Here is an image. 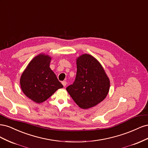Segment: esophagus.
I'll use <instances>...</instances> for the list:
<instances>
[{
	"instance_id": "34e87169",
	"label": "esophagus",
	"mask_w": 148,
	"mask_h": 148,
	"mask_svg": "<svg viewBox=\"0 0 148 148\" xmlns=\"http://www.w3.org/2000/svg\"><path fill=\"white\" fill-rule=\"evenodd\" d=\"M62 84H63L64 86H65L66 85V82H65V81H63L62 82Z\"/></svg>"
}]
</instances>
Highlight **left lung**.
Returning a JSON list of instances; mask_svg holds the SVG:
<instances>
[{"label": "left lung", "instance_id": "8db88e82", "mask_svg": "<svg viewBox=\"0 0 148 148\" xmlns=\"http://www.w3.org/2000/svg\"><path fill=\"white\" fill-rule=\"evenodd\" d=\"M77 67L75 82L66 89L80 108L88 109L106 97L110 79L100 62L88 53L77 58Z\"/></svg>", "mask_w": 148, "mask_h": 148}]
</instances>
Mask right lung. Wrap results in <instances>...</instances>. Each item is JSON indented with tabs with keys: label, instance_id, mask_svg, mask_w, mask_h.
Wrapping results in <instances>:
<instances>
[{
	"label": "right lung",
	"instance_id": "add662e5",
	"mask_svg": "<svg viewBox=\"0 0 148 148\" xmlns=\"http://www.w3.org/2000/svg\"><path fill=\"white\" fill-rule=\"evenodd\" d=\"M52 57L39 53L31 60L22 73L20 83L22 91L36 103H42L64 86L50 68Z\"/></svg>",
	"mask_w": 148,
	"mask_h": 148
}]
</instances>
